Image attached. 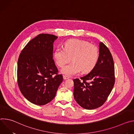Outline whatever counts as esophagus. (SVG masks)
<instances>
[{"label": "esophagus", "instance_id": "34e87169", "mask_svg": "<svg viewBox=\"0 0 134 134\" xmlns=\"http://www.w3.org/2000/svg\"><path fill=\"white\" fill-rule=\"evenodd\" d=\"M63 78H64V80H67V79H69V76H66V75H64V76H63Z\"/></svg>", "mask_w": 134, "mask_h": 134}]
</instances>
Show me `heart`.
<instances>
[{
  "label": "heart",
  "instance_id": "obj_1",
  "mask_svg": "<svg viewBox=\"0 0 134 134\" xmlns=\"http://www.w3.org/2000/svg\"><path fill=\"white\" fill-rule=\"evenodd\" d=\"M99 49L97 46L87 41L71 39L64 43V49L57 48L53 54L54 60L59 67L72 60L64 66L61 72L67 76L91 71L97 64L99 58Z\"/></svg>",
  "mask_w": 134,
  "mask_h": 134
}]
</instances>
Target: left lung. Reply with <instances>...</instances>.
<instances>
[{"label":"left lung","instance_id":"1","mask_svg":"<svg viewBox=\"0 0 134 134\" xmlns=\"http://www.w3.org/2000/svg\"><path fill=\"white\" fill-rule=\"evenodd\" d=\"M80 80H74V97L82 108L92 110L102 106L110 94L115 82L114 66L109 49L99 43V55L97 64ZM88 81V82L86 81Z\"/></svg>","mask_w":134,"mask_h":134}]
</instances>
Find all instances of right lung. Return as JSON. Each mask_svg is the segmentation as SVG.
<instances>
[{
	"label": "right lung",
	"mask_w": 134,
	"mask_h": 134,
	"mask_svg": "<svg viewBox=\"0 0 134 134\" xmlns=\"http://www.w3.org/2000/svg\"><path fill=\"white\" fill-rule=\"evenodd\" d=\"M57 38L52 34H39L29 42L19 56V88L23 96L36 105L51 101L63 81L53 59V43Z\"/></svg>",
	"instance_id": "add662e5"
}]
</instances>
